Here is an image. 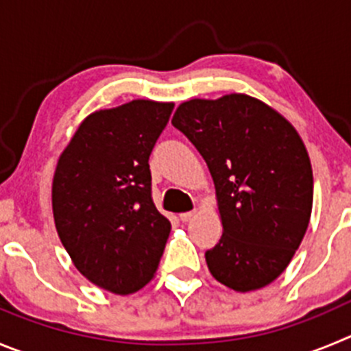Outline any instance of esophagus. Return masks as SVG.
I'll list each match as a JSON object with an SVG mask.
<instances>
[{
  "mask_svg": "<svg viewBox=\"0 0 351 351\" xmlns=\"http://www.w3.org/2000/svg\"><path fill=\"white\" fill-rule=\"evenodd\" d=\"M195 216V211H186V213H182V215H180V220L182 221H191L192 218H194Z\"/></svg>",
  "mask_w": 351,
  "mask_h": 351,
  "instance_id": "obj_1",
  "label": "esophagus"
}]
</instances>
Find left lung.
Instances as JSON below:
<instances>
[{
    "instance_id": "1",
    "label": "left lung",
    "mask_w": 351,
    "mask_h": 351,
    "mask_svg": "<svg viewBox=\"0 0 351 351\" xmlns=\"http://www.w3.org/2000/svg\"><path fill=\"white\" fill-rule=\"evenodd\" d=\"M173 126L194 143L213 176L223 235L206 251L218 282L239 293L274 282L308 228L310 157L293 126L247 95L183 101Z\"/></svg>"
}]
</instances>
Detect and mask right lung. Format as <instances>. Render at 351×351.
I'll list each match as a JSON object with an SVG mask.
<instances>
[{"instance_id":"obj_1","label":"right lung","mask_w":351,"mask_h":351,"mask_svg":"<svg viewBox=\"0 0 351 351\" xmlns=\"http://www.w3.org/2000/svg\"><path fill=\"white\" fill-rule=\"evenodd\" d=\"M173 104L133 100L97 110L58 159L51 204L58 237L90 282L116 294L154 277L171 223L152 201L149 157Z\"/></svg>"}]
</instances>
